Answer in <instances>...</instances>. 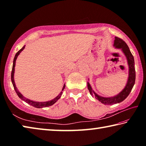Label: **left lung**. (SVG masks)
Here are the masks:
<instances>
[{
	"mask_svg": "<svg viewBox=\"0 0 146 146\" xmlns=\"http://www.w3.org/2000/svg\"><path fill=\"white\" fill-rule=\"evenodd\" d=\"M113 46L115 47V48L122 49V52L124 54L125 56H126L127 64L128 66H129V76H128L127 82L124 89L120 93H118L117 95H115L114 97H103L97 95L93 90L90 84L89 83V82H88V88L91 95L95 97V98H97L98 100H99L101 103H102L105 105L115 104L120 103L122 102L123 100H124L128 97V95H129L135 82L136 74L135 68V60L134 57H133V55L129 50V47H128L127 44L122 39L117 37V36L115 37L114 45Z\"/></svg>",
	"mask_w": 146,
	"mask_h": 146,
	"instance_id": "obj_1",
	"label": "left lung"
}]
</instances>
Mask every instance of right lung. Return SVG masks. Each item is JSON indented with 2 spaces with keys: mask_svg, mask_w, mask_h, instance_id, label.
Wrapping results in <instances>:
<instances>
[{
  "mask_svg": "<svg viewBox=\"0 0 146 146\" xmlns=\"http://www.w3.org/2000/svg\"><path fill=\"white\" fill-rule=\"evenodd\" d=\"M25 48V46H24L23 47V48L20 49V50L18 51L16 53L14 59H13V67H12V71H11V82L12 84H13V88L15 89V92L17 93V95L19 96V97L22 99L23 100H24V102H26V103H28V104L31 105L32 106H33L35 108H46V107H49V106H52L53 104H54L56 101H57L59 98H60V97L62 96V91H64V88H65V84L64 85L63 88H62V91L60 93V94L57 96V97H56L55 98H53V100H49L48 101V102H35V101L33 100H31L29 99H28V98H26L24 97V96L22 95V94L19 92V90H17V88L15 86V81H14V73H15V62H16V60H17V56H19V55L22 51L23 50V49Z\"/></svg>",
  "mask_w": 146,
  "mask_h": 146,
  "instance_id": "add662e5",
  "label": "right lung"
}]
</instances>
